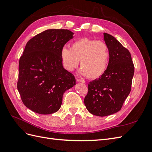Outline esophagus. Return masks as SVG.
<instances>
[{
    "label": "esophagus",
    "mask_w": 152,
    "mask_h": 152,
    "mask_svg": "<svg viewBox=\"0 0 152 152\" xmlns=\"http://www.w3.org/2000/svg\"><path fill=\"white\" fill-rule=\"evenodd\" d=\"M77 81L78 82H81V83H85V80H82V79H77Z\"/></svg>",
    "instance_id": "obj_1"
}]
</instances>
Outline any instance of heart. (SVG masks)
Instances as JSON below:
<instances>
[{
  "label": "heart",
  "mask_w": 152,
  "mask_h": 152,
  "mask_svg": "<svg viewBox=\"0 0 152 152\" xmlns=\"http://www.w3.org/2000/svg\"><path fill=\"white\" fill-rule=\"evenodd\" d=\"M60 57L63 66L67 71L72 72L77 68L80 61L81 74L96 79L107 72L110 53L108 45L103 41L82 38L73 42L70 49L63 47Z\"/></svg>",
  "instance_id": "heart-1"
}]
</instances>
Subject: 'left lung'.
<instances>
[{
    "instance_id": "8db88e82",
    "label": "left lung",
    "mask_w": 152,
    "mask_h": 152,
    "mask_svg": "<svg viewBox=\"0 0 152 152\" xmlns=\"http://www.w3.org/2000/svg\"><path fill=\"white\" fill-rule=\"evenodd\" d=\"M103 35L110 49L109 65L103 76L89 82L84 98L87 110L99 117L110 115L121 109L131 92L134 73L129 51L112 35Z\"/></svg>"
}]
</instances>
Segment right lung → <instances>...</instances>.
I'll return each mask as SVG.
<instances>
[{"mask_svg": "<svg viewBox=\"0 0 152 152\" xmlns=\"http://www.w3.org/2000/svg\"><path fill=\"white\" fill-rule=\"evenodd\" d=\"M73 34L68 30L49 29L26 43L19 61L17 87L23 103L31 111L56 112L64 93L75 85V77L63 68L60 57Z\"/></svg>", "mask_w": 152, "mask_h": 152, "instance_id": "right-lung-1", "label": "right lung"}]
</instances>
